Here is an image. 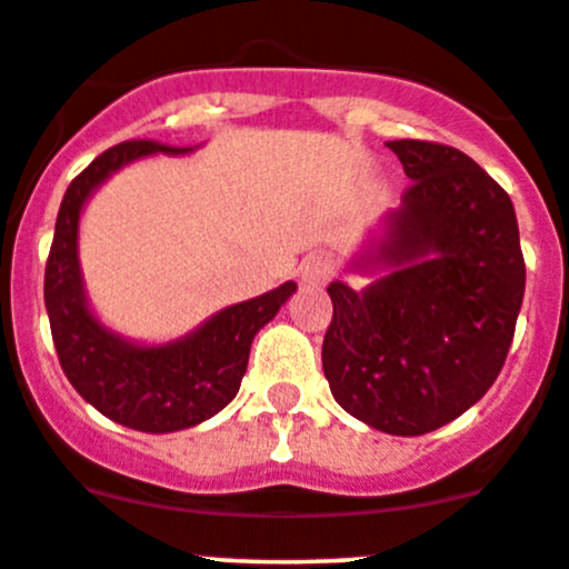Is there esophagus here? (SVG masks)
Masks as SVG:
<instances>
[{"label": "esophagus", "instance_id": "obj_1", "mask_svg": "<svg viewBox=\"0 0 569 569\" xmlns=\"http://www.w3.org/2000/svg\"><path fill=\"white\" fill-rule=\"evenodd\" d=\"M333 272H336L333 261H330L325 252H311V256L300 263V280L306 286L328 283V280L333 278Z\"/></svg>", "mask_w": 569, "mask_h": 569}]
</instances>
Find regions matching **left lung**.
I'll use <instances>...</instances> for the list:
<instances>
[{"instance_id": "obj_1", "label": "left lung", "mask_w": 569, "mask_h": 569, "mask_svg": "<svg viewBox=\"0 0 569 569\" xmlns=\"http://www.w3.org/2000/svg\"><path fill=\"white\" fill-rule=\"evenodd\" d=\"M411 180L361 269L333 280L322 369L336 402L395 437H422L476 406L503 369L526 295L511 197L472 158L433 141H389Z\"/></svg>"}]
</instances>
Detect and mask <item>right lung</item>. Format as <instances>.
<instances>
[{"mask_svg":"<svg viewBox=\"0 0 569 569\" xmlns=\"http://www.w3.org/2000/svg\"><path fill=\"white\" fill-rule=\"evenodd\" d=\"M183 156L191 147L124 141L93 158L66 189L43 272V302L54 350L69 383L99 413L132 431L172 433L206 422L239 391L258 330L297 291L283 283L261 297L213 313L194 333L169 345H136L91 313L77 261V224L93 189L124 163L144 156Z\"/></svg>","mask_w":569,"mask_h":569,"instance_id":"1","label":"right lung"}]
</instances>
